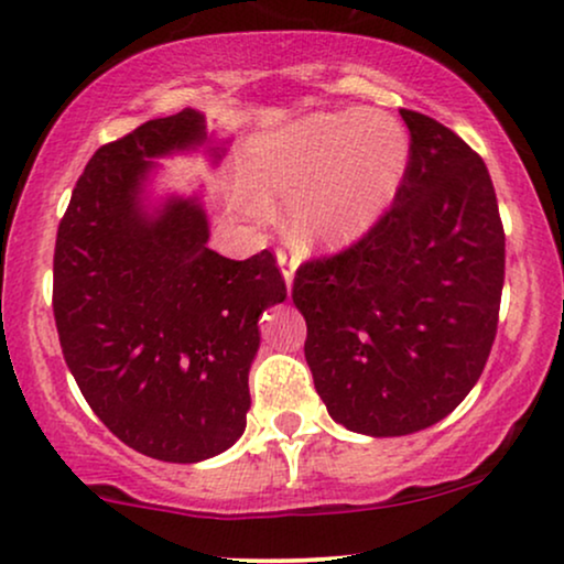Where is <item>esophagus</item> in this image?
I'll list each match as a JSON object with an SVG mask.
<instances>
[{"instance_id":"1","label":"esophagus","mask_w":564,"mask_h":564,"mask_svg":"<svg viewBox=\"0 0 564 564\" xmlns=\"http://www.w3.org/2000/svg\"><path fill=\"white\" fill-rule=\"evenodd\" d=\"M276 261H280L284 284H288V288H290L292 280H295V269H297L295 253H292L290 249H276Z\"/></svg>"}]
</instances>
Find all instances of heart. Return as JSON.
<instances>
[{"label": "heart", "mask_w": 564, "mask_h": 564, "mask_svg": "<svg viewBox=\"0 0 564 564\" xmlns=\"http://www.w3.org/2000/svg\"><path fill=\"white\" fill-rule=\"evenodd\" d=\"M411 145L388 115H326L261 141L246 161L253 199L294 205L305 243L341 246L375 226L403 182Z\"/></svg>", "instance_id": "b5f03b06"}]
</instances>
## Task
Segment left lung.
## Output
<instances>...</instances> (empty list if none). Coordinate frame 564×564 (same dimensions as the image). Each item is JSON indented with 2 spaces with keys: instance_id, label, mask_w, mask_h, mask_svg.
Returning <instances> with one entry per match:
<instances>
[{
  "instance_id": "left-lung-1",
  "label": "left lung",
  "mask_w": 564,
  "mask_h": 564,
  "mask_svg": "<svg viewBox=\"0 0 564 564\" xmlns=\"http://www.w3.org/2000/svg\"><path fill=\"white\" fill-rule=\"evenodd\" d=\"M400 118L411 156L395 203L292 282L315 390L330 419L367 436L429 429L467 398L496 341L506 272L485 161L429 115Z\"/></svg>"
}]
</instances>
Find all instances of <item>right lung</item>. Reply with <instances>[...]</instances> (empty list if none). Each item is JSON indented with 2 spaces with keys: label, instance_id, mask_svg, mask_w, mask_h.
I'll return each mask as SVG.
<instances>
[{
  "label": "right lung",
  "instance_id": "add662e5",
  "mask_svg": "<svg viewBox=\"0 0 564 564\" xmlns=\"http://www.w3.org/2000/svg\"><path fill=\"white\" fill-rule=\"evenodd\" d=\"M203 143L223 156L203 115L182 110L97 149L53 253L58 341L84 400L130 449L180 465L243 434L259 315L288 297L272 251L234 261L207 249L195 197L145 210L149 159Z\"/></svg>",
  "mask_w": 564,
  "mask_h": 564
}]
</instances>
